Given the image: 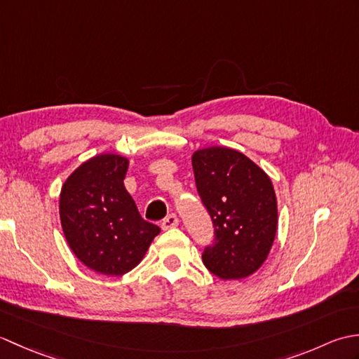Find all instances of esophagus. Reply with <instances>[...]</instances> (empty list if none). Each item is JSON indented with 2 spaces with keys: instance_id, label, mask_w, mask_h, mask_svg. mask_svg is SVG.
<instances>
[{
  "instance_id": "34e87169",
  "label": "esophagus",
  "mask_w": 359,
  "mask_h": 359,
  "mask_svg": "<svg viewBox=\"0 0 359 359\" xmlns=\"http://www.w3.org/2000/svg\"><path fill=\"white\" fill-rule=\"evenodd\" d=\"M177 225H179V219H177V216H175V215H170L162 222L163 230H170V228H174V226H177Z\"/></svg>"
}]
</instances>
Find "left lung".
Returning a JSON list of instances; mask_svg holds the SVG:
<instances>
[{"instance_id": "1", "label": "left lung", "mask_w": 359, "mask_h": 359, "mask_svg": "<svg viewBox=\"0 0 359 359\" xmlns=\"http://www.w3.org/2000/svg\"><path fill=\"white\" fill-rule=\"evenodd\" d=\"M196 187L215 224L203 264L224 280L245 279L269 256L278 230L276 193L261 166L242 152L210 147L193 152Z\"/></svg>"}]
</instances>
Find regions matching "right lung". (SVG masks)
Wrapping results in <instances>:
<instances>
[{
  "mask_svg": "<svg viewBox=\"0 0 359 359\" xmlns=\"http://www.w3.org/2000/svg\"><path fill=\"white\" fill-rule=\"evenodd\" d=\"M129 160L103 152L75 170L60 193V220L67 245L88 269L121 276L140 264L160 233L142 219L125 188Z\"/></svg>",
  "mask_w": 359,
  "mask_h": 359,
  "instance_id": "add662e5",
  "label": "right lung"
}]
</instances>
